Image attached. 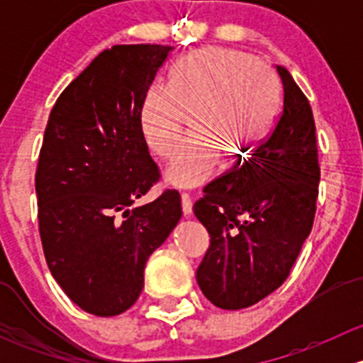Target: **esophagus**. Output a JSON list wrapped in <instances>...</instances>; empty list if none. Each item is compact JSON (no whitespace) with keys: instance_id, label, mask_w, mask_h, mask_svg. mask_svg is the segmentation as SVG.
<instances>
[{"instance_id":"1","label":"esophagus","mask_w":363,"mask_h":363,"mask_svg":"<svg viewBox=\"0 0 363 363\" xmlns=\"http://www.w3.org/2000/svg\"><path fill=\"white\" fill-rule=\"evenodd\" d=\"M181 205H182V214H184V218H189L193 212V203H191V199H189V195H182L181 196Z\"/></svg>"}]
</instances>
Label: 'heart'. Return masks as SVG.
Here are the masks:
<instances>
[{"label": "heart", "mask_w": 363, "mask_h": 363, "mask_svg": "<svg viewBox=\"0 0 363 363\" xmlns=\"http://www.w3.org/2000/svg\"><path fill=\"white\" fill-rule=\"evenodd\" d=\"M277 108L276 80L255 57L203 49L175 65L168 87H149L140 128L149 149L167 158L193 119L195 137L174 152L164 179L175 188H195L218 174L221 156H250L269 137Z\"/></svg>", "instance_id": "heart-1"}]
</instances>
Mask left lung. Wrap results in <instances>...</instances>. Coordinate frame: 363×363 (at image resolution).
Wrapping results in <instances>:
<instances>
[{"mask_svg": "<svg viewBox=\"0 0 363 363\" xmlns=\"http://www.w3.org/2000/svg\"><path fill=\"white\" fill-rule=\"evenodd\" d=\"M276 69L283 108L272 133L193 205L211 237L196 281L221 309H244L277 290L313 228L320 182L313 111L290 72Z\"/></svg>", "mask_w": 363, "mask_h": 363, "instance_id": "1", "label": "left lung"}]
</instances>
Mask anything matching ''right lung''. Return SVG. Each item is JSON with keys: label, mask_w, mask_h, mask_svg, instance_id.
<instances>
[{"label": "right lung", "mask_w": 363, "mask_h": 363, "mask_svg": "<svg viewBox=\"0 0 363 363\" xmlns=\"http://www.w3.org/2000/svg\"><path fill=\"white\" fill-rule=\"evenodd\" d=\"M172 49L138 43L98 54L57 98L43 135L35 188L47 265L94 316L137 302L149 256L182 216L170 189L135 207L160 179L140 107Z\"/></svg>", "instance_id": "add662e5"}]
</instances>
